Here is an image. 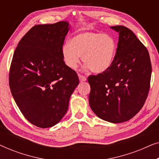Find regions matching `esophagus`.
<instances>
[{"label":"esophagus","instance_id":"1","mask_svg":"<svg viewBox=\"0 0 159 159\" xmlns=\"http://www.w3.org/2000/svg\"><path fill=\"white\" fill-rule=\"evenodd\" d=\"M78 77H79V79H80V82H85L86 80H87L86 77H84V76H83V75H78Z\"/></svg>","mask_w":159,"mask_h":159}]
</instances>
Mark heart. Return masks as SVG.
Instances as JSON below:
<instances>
[{"mask_svg":"<svg viewBox=\"0 0 159 159\" xmlns=\"http://www.w3.org/2000/svg\"><path fill=\"white\" fill-rule=\"evenodd\" d=\"M116 43L111 36L95 32H82L71 38L61 48L62 58L68 68L76 69L80 56L85 67L95 74L106 72L116 58Z\"/></svg>","mask_w":159,"mask_h":159,"instance_id":"obj_1","label":"heart"}]
</instances>
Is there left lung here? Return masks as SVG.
I'll use <instances>...</instances> for the list:
<instances>
[{
    "label": "left lung",
    "instance_id": "obj_1",
    "mask_svg": "<svg viewBox=\"0 0 159 159\" xmlns=\"http://www.w3.org/2000/svg\"><path fill=\"white\" fill-rule=\"evenodd\" d=\"M110 28L119 33L116 58L106 72L88 77L89 103L100 119L117 124L131 119L144 105L152 67L148 51L132 30Z\"/></svg>",
    "mask_w": 159,
    "mask_h": 159
}]
</instances>
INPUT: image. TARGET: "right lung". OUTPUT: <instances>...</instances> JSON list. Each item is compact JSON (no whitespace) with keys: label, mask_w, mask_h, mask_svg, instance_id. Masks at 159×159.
Returning a JSON list of instances; mask_svg holds the SVG:
<instances>
[{"label":"right lung","mask_w":159,"mask_h":159,"mask_svg":"<svg viewBox=\"0 0 159 159\" xmlns=\"http://www.w3.org/2000/svg\"><path fill=\"white\" fill-rule=\"evenodd\" d=\"M69 23L34 26L21 38L9 72L11 92L24 116L40 128L56 125L66 114L77 73L68 68L61 48Z\"/></svg>","instance_id":"right-lung-1"}]
</instances>
